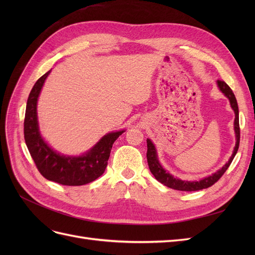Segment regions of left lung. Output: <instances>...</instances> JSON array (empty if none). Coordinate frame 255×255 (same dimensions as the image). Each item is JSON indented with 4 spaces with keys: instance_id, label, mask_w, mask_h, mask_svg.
<instances>
[{
    "instance_id": "left-lung-1",
    "label": "left lung",
    "mask_w": 255,
    "mask_h": 255,
    "mask_svg": "<svg viewBox=\"0 0 255 255\" xmlns=\"http://www.w3.org/2000/svg\"><path fill=\"white\" fill-rule=\"evenodd\" d=\"M217 85L220 89V91L225 95L229 100H230V104L231 107H232L234 113H235V120H234V130H235V136H236V144L235 148L233 151L232 156L230 157L228 163L223 166L221 169L217 172L213 173L210 176H206L204 179L200 180V181H182L180 179H176L173 175H171L169 172H167L165 169L161 167V165L159 164L158 158H157V153H156V149L155 145L153 144V142L150 139H146V145H148V151H146V159H148V165L150 168V171L152 172V174L155 176V179L160 182L161 184H164L165 186L172 188V189H176V190H181V191H196V190H201L204 188H208L211 187L212 185H214L216 182H217L220 177L223 175L227 171V169L230 167L231 163H232L233 158L235 157L238 146H239V139H241V129H239V117H238V105H237V101L236 98L233 94L232 89L229 87V85L223 82L218 80L217 81Z\"/></svg>"
}]
</instances>
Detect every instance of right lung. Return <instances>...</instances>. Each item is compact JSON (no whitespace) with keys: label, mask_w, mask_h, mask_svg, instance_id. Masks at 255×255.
Returning a JSON list of instances; mask_svg holds the SVG:
<instances>
[{"label":"right lung","mask_w":255,"mask_h":255,"mask_svg":"<svg viewBox=\"0 0 255 255\" xmlns=\"http://www.w3.org/2000/svg\"><path fill=\"white\" fill-rule=\"evenodd\" d=\"M48 71L38 80L29 92L24 118V139L38 171L45 179L66 186H81L97 180L107 166L112 146L125 132H112L104 135L94 148L81 156H66L54 151L43 140L38 127L37 101Z\"/></svg>","instance_id":"1"}]
</instances>
